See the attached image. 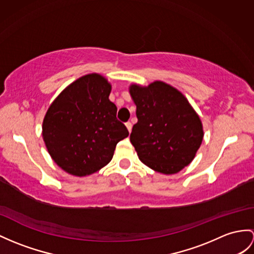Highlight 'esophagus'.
Here are the masks:
<instances>
[{"mask_svg": "<svg viewBox=\"0 0 254 254\" xmlns=\"http://www.w3.org/2000/svg\"><path fill=\"white\" fill-rule=\"evenodd\" d=\"M125 125H126L127 129H128V131H129V132H131V129H132V125H131V123H130V122H127V123L125 124Z\"/></svg>", "mask_w": 254, "mask_h": 254, "instance_id": "34e87169", "label": "esophagus"}]
</instances>
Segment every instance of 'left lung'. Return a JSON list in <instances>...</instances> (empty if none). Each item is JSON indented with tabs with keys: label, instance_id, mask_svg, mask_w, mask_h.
Returning <instances> with one entry per match:
<instances>
[{
	"label": "left lung",
	"instance_id": "obj_1",
	"mask_svg": "<svg viewBox=\"0 0 254 254\" xmlns=\"http://www.w3.org/2000/svg\"><path fill=\"white\" fill-rule=\"evenodd\" d=\"M129 92L137 106L130 142L139 159L164 175L181 171L194 159L203 138L198 114L180 91L160 80L147 87L132 84Z\"/></svg>",
	"mask_w": 254,
	"mask_h": 254
}]
</instances>
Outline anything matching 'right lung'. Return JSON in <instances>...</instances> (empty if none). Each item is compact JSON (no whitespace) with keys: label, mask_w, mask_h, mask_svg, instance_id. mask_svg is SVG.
Listing matches in <instances>:
<instances>
[{"label":"right lung","mask_w":254,"mask_h":254,"mask_svg":"<svg viewBox=\"0 0 254 254\" xmlns=\"http://www.w3.org/2000/svg\"><path fill=\"white\" fill-rule=\"evenodd\" d=\"M111 85L91 73L70 84L55 99L43 121V139L49 155L76 177L95 174L113 157L116 144L128 137L110 101Z\"/></svg>","instance_id":"add662e5"}]
</instances>
